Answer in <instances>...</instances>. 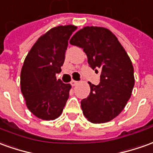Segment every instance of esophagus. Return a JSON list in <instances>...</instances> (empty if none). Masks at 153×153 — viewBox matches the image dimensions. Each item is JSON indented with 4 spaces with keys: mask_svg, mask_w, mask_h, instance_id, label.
<instances>
[{
    "mask_svg": "<svg viewBox=\"0 0 153 153\" xmlns=\"http://www.w3.org/2000/svg\"><path fill=\"white\" fill-rule=\"evenodd\" d=\"M70 84H71L72 86H75L76 84H78V81H75V80H72V81L70 82Z\"/></svg>",
    "mask_w": 153,
    "mask_h": 153,
    "instance_id": "obj_1",
    "label": "esophagus"
}]
</instances>
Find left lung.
I'll return each instance as SVG.
<instances>
[{
	"mask_svg": "<svg viewBox=\"0 0 153 153\" xmlns=\"http://www.w3.org/2000/svg\"><path fill=\"white\" fill-rule=\"evenodd\" d=\"M69 43L84 50L92 69L101 70L99 84L88 83L90 94L81 101L84 117L93 123L113 120L123 110L134 87L129 56L115 35L104 27L85 26Z\"/></svg>",
	"mask_w": 153,
	"mask_h": 153,
	"instance_id": "1",
	"label": "left lung"
}]
</instances>
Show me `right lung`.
<instances>
[{
	"instance_id": "add662e5",
	"label": "right lung",
	"mask_w": 153,
	"mask_h": 153,
	"mask_svg": "<svg viewBox=\"0 0 153 153\" xmlns=\"http://www.w3.org/2000/svg\"><path fill=\"white\" fill-rule=\"evenodd\" d=\"M77 26L59 25L39 37L25 59L21 89L28 109L42 120L62 114L71 85L56 79L65 59L68 40Z\"/></svg>"
}]
</instances>
